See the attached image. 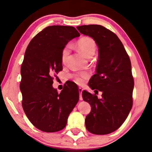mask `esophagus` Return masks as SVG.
<instances>
[{
	"instance_id": "esophagus-1",
	"label": "esophagus",
	"mask_w": 152,
	"mask_h": 152,
	"mask_svg": "<svg viewBox=\"0 0 152 152\" xmlns=\"http://www.w3.org/2000/svg\"><path fill=\"white\" fill-rule=\"evenodd\" d=\"M82 91H83V90H82V88H78V91L80 92V101H82V100H83V99H82Z\"/></svg>"
}]
</instances>
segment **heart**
Instances as JSON below:
<instances>
[{
	"instance_id": "1",
	"label": "heart",
	"mask_w": 152,
	"mask_h": 152,
	"mask_svg": "<svg viewBox=\"0 0 152 152\" xmlns=\"http://www.w3.org/2000/svg\"><path fill=\"white\" fill-rule=\"evenodd\" d=\"M78 50L86 58H91L94 55L96 50V44L94 41L91 37H84L80 39L76 43ZM70 52V45H68L64 47L61 51V61L65 63L67 57ZM88 74L83 72L74 76V80L79 84L83 83L84 80L88 78Z\"/></svg>"
}]
</instances>
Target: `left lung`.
<instances>
[{
	"instance_id": "8db88e82",
	"label": "left lung",
	"mask_w": 152,
	"mask_h": 152,
	"mask_svg": "<svg viewBox=\"0 0 152 152\" xmlns=\"http://www.w3.org/2000/svg\"><path fill=\"white\" fill-rule=\"evenodd\" d=\"M76 28L92 37L99 48L96 73L88 86L96 89L94 92L101 91L102 98L82 92L83 100L91 107L86 117V127L93 134H109L121 126L132 108L134 81L130 59L119 37L107 28L99 25Z\"/></svg>"
}]
</instances>
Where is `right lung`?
Wrapping results in <instances>:
<instances>
[{"label":"right lung","mask_w":152,"mask_h":152,"mask_svg":"<svg viewBox=\"0 0 152 152\" xmlns=\"http://www.w3.org/2000/svg\"><path fill=\"white\" fill-rule=\"evenodd\" d=\"M80 35L74 27L49 26L33 38L25 51L20 68L22 106L30 122L42 132L63 129L78 102L79 92L68 85L58 93L52 76L62 70L64 47Z\"/></svg>","instance_id":"right-lung-1"}]
</instances>
